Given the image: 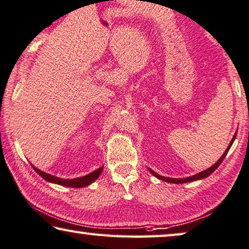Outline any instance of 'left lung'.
<instances>
[{
    "mask_svg": "<svg viewBox=\"0 0 249 249\" xmlns=\"http://www.w3.org/2000/svg\"><path fill=\"white\" fill-rule=\"evenodd\" d=\"M236 135H237V132L235 133V135H233L231 142H230L228 147H227V149L225 150V153L222 154V156H221L220 158H219V160H218L217 161H215V163H214L213 165H212L211 167H209L208 169H204V171L197 173V174H196V175L189 176V178H165V176H161V175H160V174H157V173H155V172L153 171V169H150V168H148L149 172L155 176V178H157L158 179H161V181L167 182V183H174V184H182V183L193 182V181H197V179H202V178H208L209 175H211L212 173H213V172L215 171V169H217V168L219 167V165H220V164L222 163V160H225V157L227 156V154H228L230 147H231L233 142H235Z\"/></svg>",
    "mask_w": 249,
    "mask_h": 249,
    "instance_id": "left-lung-1",
    "label": "left lung"
}]
</instances>
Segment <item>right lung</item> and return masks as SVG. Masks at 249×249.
I'll list each match as a JSON object with an SVG mask.
<instances>
[{
    "label": "right lung",
    "instance_id": "obj_1",
    "mask_svg": "<svg viewBox=\"0 0 249 249\" xmlns=\"http://www.w3.org/2000/svg\"><path fill=\"white\" fill-rule=\"evenodd\" d=\"M31 166L34 167L35 171L37 172L42 178L46 179L47 182L53 183V184H58V185H62V186H67V187H77V189L92 184L93 182L96 181V179L99 178V176L101 175V173H102V171H103V166H101L100 168L95 169L94 172L89 173V174L85 175V176H82V178H57V176H53L52 174H48V173H45V172L40 171V169L35 167L32 164H31Z\"/></svg>",
    "mask_w": 249,
    "mask_h": 249
}]
</instances>
